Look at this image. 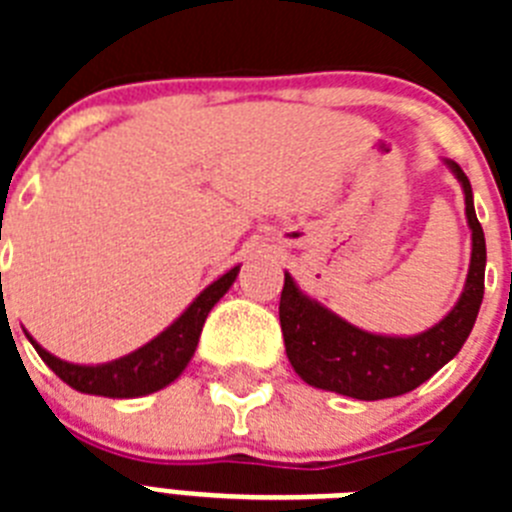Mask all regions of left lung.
I'll return each mask as SVG.
<instances>
[{
    "label": "left lung",
    "mask_w": 512,
    "mask_h": 512,
    "mask_svg": "<svg viewBox=\"0 0 512 512\" xmlns=\"http://www.w3.org/2000/svg\"><path fill=\"white\" fill-rule=\"evenodd\" d=\"M441 164L454 174L464 192L472 256L459 300L436 325L413 336L372 333L348 323L338 312L302 292L292 274L284 271L279 300L284 348L292 369L315 390L338 392L354 400L405 395L428 382L443 364H449L472 333L485 295V233L474 212V194L467 174L449 158H441Z\"/></svg>",
    "instance_id": "1"
}]
</instances>
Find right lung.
Wrapping results in <instances>:
<instances>
[{
	"instance_id": "obj_1",
	"label": "right lung",
	"mask_w": 512,
	"mask_h": 512,
	"mask_svg": "<svg viewBox=\"0 0 512 512\" xmlns=\"http://www.w3.org/2000/svg\"><path fill=\"white\" fill-rule=\"evenodd\" d=\"M238 271H241V264L225 271L223 277H217L212 284H207L169 328H164L156 338H151L148 343H143L140 348H135V351L115 361H104V364L63 361L53 356L51 351H45L27 330L25 336L27 341L33 343L40 359L51 366L53 372L69 387H74L76 392L117 397V400L151 395V392L164 390V387H169L171 382L182 377V372L192 361L194 351H197L207 315L220 302V297L233 287Z\"/></svg>"
}]
</instances>
